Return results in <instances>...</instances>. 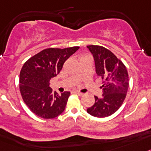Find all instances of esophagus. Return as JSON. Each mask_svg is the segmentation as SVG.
Returning <instances> with one entry per match:
<instances>
[{"label": "esophagus", "mask_w": 151, "mask_h": 151, "mask_svg": "<svg viewBox=\"0 0 151 151\" xmlns=\"http://www.w3.org/2000/svg\"><path fill=\"white\" fill-rule=\"evenodd\" d=\"M74 93H75L76 95H77V96H81L83 95V93L82 92H78V91H74Z\"/></svg>", "instance_id": "34e87169"}]
</instances>
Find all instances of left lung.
<instances>
[{
  "mask_svg": "<svg viewBox=\"0 0 151 151\" xmlns=\"http://www.w3.org/2000/svg\"><path fill=\"white\" fill-rule=\"evenodd\" d=\"M93 56L96 72L103 81L102 97L95 96V104L87 112L96 117H107L116 112L123 103L129 88V75L123 62L108 49L87 46Z\"/></svg>",
  "mask_w": 151,
  "mask_h": 151,
  "instance_id": "8db88e82",
  "label": "left lung"
}]
</instances>
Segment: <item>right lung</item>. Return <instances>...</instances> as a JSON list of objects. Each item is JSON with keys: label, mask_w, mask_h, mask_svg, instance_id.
I'll return each instance as SVG.
<instances>
[{"label": "right lung", "mask_w": 151, "mask_h": 151, "mask_svg": "<svg viewBox=\"0 0 151 151\" xmlns=\"http://www.w3.org/2000/svg\"><path fill=\"white\" fill-rule=\"evenodd\" d=\"M78 49H46L24 64L19 75L20 92L24 102L37 116L52 119L65 111L70 92L59 95L53 92L50 81L59 74L65 62Z\"/></svg>", "instance_id": "right-lung-1"}]
</instances>
